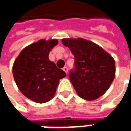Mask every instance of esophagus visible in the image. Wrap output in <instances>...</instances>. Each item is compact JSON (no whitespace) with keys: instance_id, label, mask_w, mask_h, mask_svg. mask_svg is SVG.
Instances as JSON below:
<instances>
[{"instance_id":"esophagus-1","label":"esophagus","mask_w":131,"mask_h":131,"mask_svg":"<svg viewBox=\"0 0 131 131\" xmlns=\"http://www.w3.org/2000/svg\"><path fill=\"white\" fill-rule=\"evenodd\" d=\"M63 70H64V71L67 74V72H68V69H67V67H64L63 68Z\"/></svg>"}]
</instances>
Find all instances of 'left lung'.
Segmentation results:
<instances>
[{
  "instance_id": "left-lung-1",
  "label": "left lung",
  "mask_w": 131,
  "mask_h": 131,
  "mask_svg": "<svg viewBox=\"0 0 131 131\" xmlns=\"http://www.w3.org/2000/svg\"><path fill=\"white\" fill-rule=\"evenodd\" d=\"M61 42L74 57L75 70L70 80L80 98L93 101L104 95L115 77V61L99 45L83 38H64Z\"/></svg>"
}]
</instances>
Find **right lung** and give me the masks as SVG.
<instances>
[{"label":"right lung","mask_w":131,"mask_h":131,"mask_svg":"<svg viewBox=\"0 0 131 131\" xmlns=\"http://www.w3.org/2000/svg\"><path fill=\"white\" fill-rule=\"evenodd\" d=\"M58 44L57 39H41L25 47L14 62L12 72L21 93L39 104L54 96L59 80L66 73L48 59L49 53Z\"/></svg>","instance_id":"right-lung-1"}]
</instances>
